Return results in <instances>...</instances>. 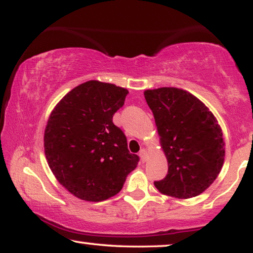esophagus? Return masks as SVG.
Wrapping results in <instances>:
<instances>
[{"instance_id": "34e87169", "label": "esophagus", "mask_w": 253, "mask_h": 253, "mask_svg": "<svg viewBox=\"0 0 253 253\" xmlns=\"http://www.w3.org/2000/svg\"><path fill=\"white\" fill-rule=\"evenodd\" d=\"M139 157H140V160L143 161V162H146V161H147V157H148V154H147V151L145 150V148H143V150L140 151Z\"/></svg>"}]
</instances>
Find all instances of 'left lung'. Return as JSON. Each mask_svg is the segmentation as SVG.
<instances>
[{"mask_svg": "<svg viewBox=\"0 0 253 253\" xmlns=\"http://www.w3.org/2000/svg\"><path fill=\"white\" fill-rule=\"evenodd\" d=\"M154 115L168 174L154 182L164 195L199 196L215 181L224 161V140L213 113L198 98L176 87L144 92Z\"/></svg>", "mask_w": 253, "mask_h": 253, "instance_id": "1", "label": "left lung"}]
</instances>
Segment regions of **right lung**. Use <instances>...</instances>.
Instances as JSON below:
<instances>
[{
    "instance_id": "1",
    "label": "right lung",
    "mask_w": 253,
    "mask_h": 253,
    "mask_svg": "<svg viewBox=\"0 0 253 253\" xmlns=\"http://www.w3.org/2000/svg\"><path fill=\"white\" fill-rule=\"evenodd\" d=\"M129 91L88 81L67 93L51 110L43 136L48 166L61 185L86 202H102L123 188L139 158L113 123Z\"/></svg>"
}]
</instances>
